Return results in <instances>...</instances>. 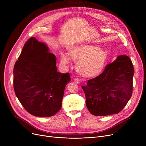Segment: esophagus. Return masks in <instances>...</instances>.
<instances>
[{"label":"esophagus","mask_w":146,"mask_h":146,"mask_svg":"<svg viewBox=\"0 0 146 146\" xmlns=\"http://www.w3.org/2000/svg\"><path fill=\"white\" fill-rule=\"evenodd\" d=\"M74 81L76 83H80V80L78 78H76L74 79Z\"/></svg>","instance_id":"esophagus-1"}]
</instances>
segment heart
I'll return each mask as SVG.
<instances>
[{
    "label": "heart",
    "instance_id": "obj_1",
    "mask_svg": "<svg viewBox=\"0 0 146 146\" xmlns=\"http://www.w3.org/2000/svg\"><path fill=\"white\" fill-rule=\"evenodd\" d=\"M69 53L73 60L78 61L76 70L86 77H92L100 73L108 57V51L94 45L74 46L70 48ZM60 57L62 63H69L70 59L66 52L61 51Z\"/></svg>",
    "mask_w": 146,
    "mask_h": 146
}]
</instances>
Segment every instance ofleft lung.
<instances>
[{"label": "left lung", "instance_id": "left-lung-1", "mask_svg": "<svg viewBox=\"0 0 146 146\" xmlns=\"http://www.w3.org/2000/svg\"><path fill=\"white\" fill-rule=\"evenodd\" d=\"M134 70L127 56H118L107 65L96 78L82 86L89 112L95 116H106L121 111L133 93Z\"/></svg>", "mask_w": 146, "mask_h": 146}]
</instances>
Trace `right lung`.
Instances as JSON below:
<instances>
[{"label": "right lung", "mask_w": 146, "mask_h": 146, "mask_svg": "<svg viewBox=\"0 0 146 146\" xmlns=\"http://www.w3.org/2000/svg\"><path fill=\"white\" fill-rule=\"evenodd\" d=\"M47 45L31 37L25 42L13 68V88L18 100L35 117L55 115L62 106L69 73L57 72L56 57Z\"/></svg>", "instance_id": "obj_1"}]
</instances>
